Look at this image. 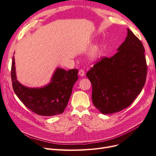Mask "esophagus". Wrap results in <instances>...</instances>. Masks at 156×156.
<instances>
[{
	"label": "esophagus",
	"instance_id": "obj_1",
	"mask_svg": "<svg viewBox=\"0 0 156 156\" xmlns=\"http://www.w3.org/2000/svg\"><path fill=\"white\" fill-rule=\"evenodd\" d=\"M78 74L80 76H85V71L83 69H80L79 70Z\"/></svg>",
	"mask_w": 156,
	"mask_h": 156
}]
</instances>
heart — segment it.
<instances>
[{
    "label": "heart",
    "mask_w": 156,
    "mask_h": 156,
    "mask_svg": "<svg viewBox=\"0 0 156 156\" xmlns=\"http://www.w3.org/2000/svg\"><path fill=\"white\" fill-rule=\"evenodd\" d=\"M99 46H95L93 48L91 52V57H93V58H95L99 53Z\"/></svg>",
    "instance_id": "obj_1"
}]
</instances>
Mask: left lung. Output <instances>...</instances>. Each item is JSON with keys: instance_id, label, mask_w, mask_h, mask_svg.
Instances as JSON below:
<instances>
[{"instance_id": "left-lung-1", "label": "left lung", "mask_w": 156, "mask_h": 156, "mask_svg": "<svg viewBox=\"0 0 156 156\" xmlns=\"http://www.w3.org/2000/svg\"><path fill=\"white\" fill-rule=\"evenodd\" d=\"M111 57H103L86 74L92 85V101L103 114L130 106L146 82L147 65L140 40L127 29V36Z\"/></svg>"}]
</instances>
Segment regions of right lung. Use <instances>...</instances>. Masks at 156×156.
<instances>
[{
    "label": "right lung",
    "instance_id": "1",
    "mask_svg": "<svg viewBox=\"0 0 156 156\" xmlns=\"http://www.w3.org/2000/svg\"><path fill=\"white\" fill-rule=\"evenodd\" d=\"M78 69L66 71L57 68L51 82L42 87H28L17 81L15 59L12 57V86L20 100L32 112L44 116L62 114L67 106L74 84L78 80Z\"/></svg>",
    "mask_w": 156,
    "mask_h": 156
}]
</instances>
